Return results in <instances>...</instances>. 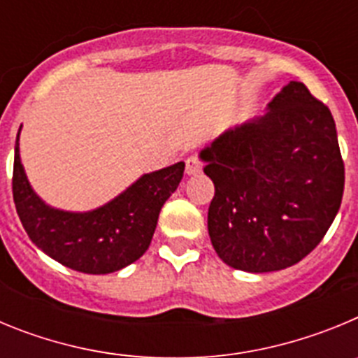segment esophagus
<instances>
[{"label":"esophagus","mask_w":358,"mask_h":358,"mask_svg":"<svg viewBox=\"0 0 358 358\" xmlns=\"http://www.w3.org/2000/svg\"><path fill=\"white\" fill-rule=\"evenodd\" d=\"M202 170V163L199 159V156H189L186 159V173L188 176H194V173H199Z\"/></svg>","instance_id":"34e87169"}]
</instances>
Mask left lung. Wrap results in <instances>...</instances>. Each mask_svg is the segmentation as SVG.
<instances>
[{
	"instance_id": "1",
	"label": "left lung",
	"mask_w": 358,
	"mask_h": 358,
	"mask_svg": "<svg viewBox=\"0 0 358 358\" xmlns=\"http://www.w3.org/2000/svg\"><path fill=\"white\" fill-rule=\"evenodd\" d=\"M215 185L208 231L220 260L248 273L301 262L341 208L344 161L335 122L303 82H290L262 118L201 152Z\"/></svg>"
}]
</instances>
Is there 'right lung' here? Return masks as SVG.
<instances>
[{"label":"right lung","instance_id":"1","mask_svg":"<svg viewBox=\"0 0 358 358\" xmlns=\"http://www.w3.org/2000/svg\"><path fill=\"white\" fill-rule=\"evenodd\" d=\"M21 131V129H19ZM185 163L145 173L106 206L69 213L46 206L28 185L15 140L12 194L19 220L30 240L50 258L85 274H109L145 255L157 217L179 186Z\"/></svg>","mask_w":358,"mask_h":358}]
</instances>
